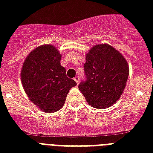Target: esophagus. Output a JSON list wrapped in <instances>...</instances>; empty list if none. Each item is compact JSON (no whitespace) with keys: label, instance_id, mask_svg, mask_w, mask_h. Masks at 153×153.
<instances>
[{"label":"esophagus","instance_id":"34e87169","mask_svg":"<svg viewBox=\"0 0 153 153\" xmlns=\"http://www.w3.org/2000/svg\"><path fill=\"white\" fill-rule=\"evenodd\" d=\"M74 80L75 82H76V83L77 84H79V81H80V79H79V77H78V76H76L75 77V78H74Z\"/></svg>","mask_w":153,"mask_h":153}]
</instances>
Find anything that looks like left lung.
<instances>
[{
  "label": "left lung",
  "mask_w": 153,
  "mask_h": 153,
  "mask_svg": "<svg viewBox=\"0 0 153 153\" xmlns=\"http://www.w3.org/2000/svg\"><path fill=\"white\" fill-rule=\"evenodd\" d=\"M86 82L79 89L94 108L105 109L115 104L122 95L129 68L121 53L107 44H96L86 54Z\"/></svg>",
  "instance_id": "8db88e82"
}]
</instances>
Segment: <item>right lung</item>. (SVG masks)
Wrapping results in <instances>:
<instances>
[{
    "label": "right lung",
    "instance_id": "1",
    "mask_svg": "<svg viewBox=\"0 0 153 153\" xmlns=\"http://www.w3.org/2000/svg\"><path fill=\"white\" fill-rule=\"evenodd\" d=\"M61 58L55 46L43 44L32 50L22 65L23 88L28 99L44 113L59 110L70 90L77 85L66 75Z\"/></svg>",
    "mask_w": 153,
    "mask_h": 153
}]
</instances>
